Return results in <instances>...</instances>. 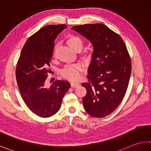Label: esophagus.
Masks as SVG:
<instances>
[{"instance_id": "obj_1", "label": "esophagus", "mask_w": 151, "mask_h": 151, "mask_svg": "<svg viewBox=\"0 0 151 151\" xmlns=\"http://www.w3.org/2000/svg\"><path fill=\"white\" fill-rule=\"evenodd\" d=\"M70 85H71V87L73 88H76L80 86V84H79V83H77V82H73V83H71Z\"/></svg>"}]
</instances>
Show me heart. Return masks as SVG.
<instances>
[{
    "label": "heart",
    "mask_w": 151,
    "mask_h": 151,
    "mask_svg": "<svg viewBox=\"0 0 151 151\" xmlns=\"http://www.w3.org/2000/svg\"><path fill=\"white\" fill-rule=\"evenodd\" d=\"M67 44L74 50L79 51L83 47V41L76 35H70L67 39ZM92 52L89 50H84L81 52V55L85 59H90L92 57ZM83 70V65L81 63L67 65L61 71V75L65 78L71 81L77 80L80 77Z\"/></svg>",
    "instance_id": "obj_1"
}]
</instances>
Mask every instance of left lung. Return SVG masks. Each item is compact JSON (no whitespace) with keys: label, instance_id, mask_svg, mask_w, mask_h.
<instances>
[{"label":"left lung","instance_id":"8db88e82","mask_svg":"<svg viewBox=\"0 0 151 151\" xmlns=\"http://www.w3.org/2000/svg\"><path fill=\"white\" fill-rule=\"evenodd\" d=\"M73 29L86 37L94 47L83 98L85 110L94 117L111 114L122 102L131 73L127 47L119 34L102 24H84Z\"/></svg>","mask_w":151,"mask_h":151}]
</instances>
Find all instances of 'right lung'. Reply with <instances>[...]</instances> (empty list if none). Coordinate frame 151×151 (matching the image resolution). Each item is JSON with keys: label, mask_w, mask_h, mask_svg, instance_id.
Instances as JSON below:
<instances>
[{"label": "right lung", "mask_w": 151, "mask_h": 151, "mask_svg": "<svg viewBox=\"0 0 151 151\" xmlns=\"http://www.w3.org/2000/svg\"><path fill=\"white\" fill-rule=\"evenodd\" d=\"M67 26L48 25L30 36L22 49L16 68L18 89L24 102L33 113L49 117L61 108L62 99L70 84L57 80L47 87L45 80L51 70L55 40Z\"/></svg>", "instance_id": "1"}]
</instances>
